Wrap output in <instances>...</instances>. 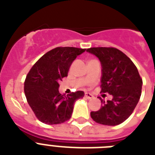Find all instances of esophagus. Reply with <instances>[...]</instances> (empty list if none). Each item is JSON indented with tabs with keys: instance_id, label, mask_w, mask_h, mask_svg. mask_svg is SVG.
<instances>
[{
	"instance_id": "obj_1",
	"label": "esophagus",
	"mask_w": 155,
	"mask_h": 155,
	"mask_svg": "<svg viewBox=\"0 0 155 155\" xmlns=\"http://www.w3.org/2000/svg\"><path fill=\"white\" fill-rule=\"evenodd\" d=\"M84 97L87 98V99H92L93 98V96H92V94H90V93H85Z\"/></svg>"
}]
</instances>
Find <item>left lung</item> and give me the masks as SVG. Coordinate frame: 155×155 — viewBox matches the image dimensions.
<instances>
[{"mask_svg":"<svg viewBox=\"0 0 155 155\" xmlns=\"http://www.w3.org/2000/svg\"><path fill=\"white\" fill-rule=\"evenodd\" d=\"M87 51L101 63V92L113 96L107 101L100 97L101 108L91 112V117L102 125H119L132 114L141 97L142 80L137 68L126 54L114 47H91Z\"/></svg>","mask_w":155,"mask_h":155,"instance_id":"obj_1","label":"left lung"}]
</instances>
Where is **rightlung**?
<instances>
[{"instance_id": "add662e5", "label": "right lung", "mask_w": 155, "mask_h": 155, "mask_svg": "<svg viewBox=\"0 0 155 155\" xmlns=\"http://www.w3.org/2000/svg\"><path fill=\"white\" fill-rule=\"evenodd\" d=\"M86 49L56 47L47 52L35 63L26 75L24 92L36 117L47 125L61 124L69 120L74 103L83 98L82 91L66 96L58 92V82L68 76L72 62Z\"/></svg>"}]
</instances>
